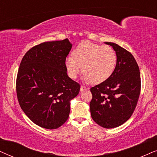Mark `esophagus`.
<instances>
[{"label": "esophagus", "instance_id": "esophagus-1", "mask_svg": "<svg viewBox=\"0 0 157 157\" xmlns=\"http://www.w3.org/2000/svg\"><path fill=\"white\" fill-rule=\"evenodd\" d=\"M85 90H87L86 87H84V86H82V85H81V87H80V91L82 92V91Z\"/></svg>", "mask_w": 157, "mask_h": 157}]
</instances>
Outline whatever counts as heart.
Wrapping results in <instances>:
<instances>
[{"instance_id":"b5f03b06","label":"heart","mask_w":157,"mask_h":157,"mask_svg":"<svg viewBox=\"0 0 157 157\" xmlns=\"http://www.w3.org/2000/svg\"><path fill=\"white\" fill-rule=\"evenodd\" d=\"M72 56L65 59L64 65L68 76L76 79L80 72H85V82L99 84L111 76L116 66V52L111 47L100 46L89 41H82L75 48Z\"/></svg>"}]
</instances>
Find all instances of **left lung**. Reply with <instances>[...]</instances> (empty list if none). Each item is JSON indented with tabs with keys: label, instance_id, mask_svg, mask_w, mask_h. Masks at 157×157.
Here are the masks:
<instances>
[{
	"label": "left lung",
	"instance_id": "left-lung-1",
	"mask_svg": "<svg viewBox=\"0 0 157 157\" xmlns=\"http://www.w3.org/2000/svg\"><path fill=\"white\" fill-rule=\"evenodd\" d=\"M116 52L117 62L111 76L90 88L92 118L105 128H113L130 118L136 107L141 91L139 67L133 56L123 47L105 42Z\"/></svg>",
	"mask_w": 157,
	"mask_h": 157
}]
</instances>
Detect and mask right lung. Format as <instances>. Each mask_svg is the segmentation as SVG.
<instances>
[{"mask_svg": "<svg viewBox=\"0 0 157 157\" xmlns=\"http://www.w3.org/2000/svg\"><path fill=\"white\" fill-rule=\"evenodd\" d=\"M72 44L68 39L47 41L29 50L16 78L19 105L28 118L41 128L56 129L68 119L70 100L80 85L68 77L64 65Z\"/></svg>", "mask_w": 157, "mask_h": 157, "instance_id": "add662e5", "label": "right lung"}]
</instances>
